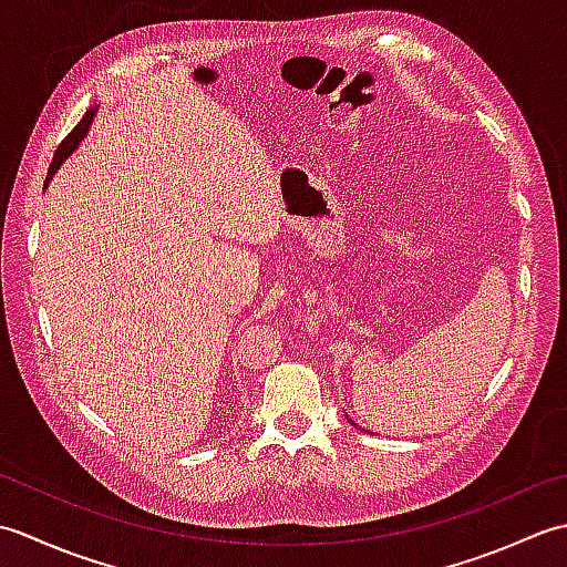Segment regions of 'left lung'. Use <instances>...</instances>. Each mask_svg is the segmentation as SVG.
<instances>
[{"label":"left lung","instance_id":"obj_1","mask_svg":"<svg viewBox=\"0 0 567 567\" xmlns=\"http://www.w3.org/2000/svg\"><path fill=\"white\" fill-rule=\"evenodd\" d=\"M348 424H351V426H358V424H353V419H348ZM360 429V426H358Z\"/></svg>","mask_w":567,"mask_h":567}]
</instances>
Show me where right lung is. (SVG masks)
<instances>
[{"label":"right lung","mask_w":567,"mask_h":567,"mask_svg":"<svg viewBox=\"0 0 567 567\" xmlns=\"http://www.w3.org/2000/svg\"><path fill=\"white\" fill-rule=\"evenodd\" d=\"M97 110H100V106L94 104L92 110L82 116V122H80L75 128L70 131L68 138H65L63 143H60L58 151H55V155H53V163H51V167H48V177H45V183H43V189L48 187V183H51L53 175L58 173V167L63 165V163L70 158V155L78 151V146L82 143V138L87 136V131H90V126H92V122H94V114H97Z\"/></svg>","instance_id":"right-lung-1"}]
</instances>
